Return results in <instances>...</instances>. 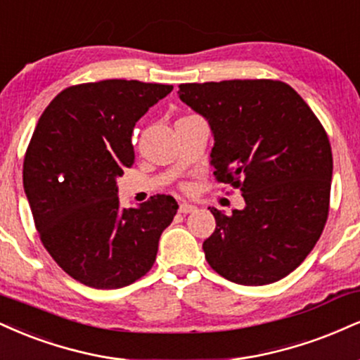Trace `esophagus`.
<instances>
[{"label": "esophagus", "instance_id": "1", "mask_svg": "<svg viewBox=\"0 0 360 360\" xmlns=\"http://www.w3.org/2000/svg\"><path fill=\"white\" fill-rule=\"evenodd\" d=\"M198 207L194 206V205H189V202H181L179 205V213H183V214H189V213H193V211H196Z\"/></svg>", "mask_w": 360, "mask_h": 360}]
</instances>
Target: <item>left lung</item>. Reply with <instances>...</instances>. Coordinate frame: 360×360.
I'll use <instances>...</instances> for the list:
<instances>
[{"mask_svg": "<svg viewBox=\"0 0 360 360\" xmlns=\"http://www.w3.org/2000/svg\"><path fill=\"white\" fill-rule=\"evenodd\" d=\"M177 95L210 124L214 176L245 199L231 216L211 210L216 228L202 243L210 266L253 287L292 274L327 221L332 149L322 124L276 80L181 84Z\"/></svg>", "mask_w": 360, "mask_h": 360, "instance_id": "left-lung-1", "label": "left lung"}]
</instances>
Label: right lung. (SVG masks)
Returning a JSON list of instances; mask_svg holds the SVG:
<instances>
[{
  "label": "right lung",
  "mask_w": 360,
  "mask_h": 360,
  "mask_svg": "<svg viewBox=\"0 0 360 360\" xmlns=\"http://www.w3.org/2000/svg\"><path fill=\"white\" fill-rule=\"evenodd\" d=\"M172 85L102 80L68 86L43 112L23 162L25 194L51 258L92 288H122L144 276L177 211L153 196L122 207L117 177L136 159L134 125Z\"/></svg>",
  "instance_id": "right-lung-1"
}]
</instances>
